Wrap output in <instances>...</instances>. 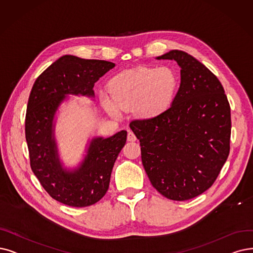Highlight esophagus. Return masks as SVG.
<instances>
[{
    "label": "esophagus",
    "instance_id": "34e87169",
    "mask_svg": "<svg viewBox=\"0 0 253 253\" xmlns=\"http://www.w3.org/2000/svg\"><path fill=\"white\" fill-rule=\"evenodd\" d=\"M136 140H137V138H136L135 134L129 130V132L127 133V141H130V142H134V141H136Z\"/></svg>",
    "mask_w": 253,
    "mask_h": 253
}]
</instances>
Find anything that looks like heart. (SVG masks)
Masks as SVG:
<instances>
[{"label": "heart", "mask_w": 253, "mask_h": 253, "mask_svg": "<svg viewBox=\"0 0 253 253\" xmlns=\"http://www.w3.org/2000/svg\"><path fill=\"white\" fill-rule=\"evenodd\" d=\"M178 79L167 66H139L115 76L110 82L111 95L103 92L100 102L111 115L134 107L141 118H153L169 108L175 96Z\"/></svg>", "instance_id": "obj_1"}]
</instances>
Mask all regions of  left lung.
Segmentation results:
<instances>
[{
    "mask_svg": "<svg viewBox=\"0 0 253 253\" xmlns=\"http://www.w3.org/2000/svg\"><path fill=\"white\" fill-rule=\"evenodd\" d=\"M157 59L177 62L178 91L163 113L129 127L151 185L166 198L188 200L214 184L227 160L230 107L220 81L194 57L172 49Z\"/></svg>",
    "mask_w": 253,
    "mask_h": 253,
    "instance_id": "8db88e82",
    "label": "left lung"
}]
</instances>
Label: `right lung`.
Returning a JSON list of instances; mask_svg holds the SVG:
<instances>
[{
  "instance_id": "add662e5",
  "label": "right lung",
  "mask_w": 253,
  "mask_h": 253,
  "mask_svg": "<svg viewBox=\"0 0 253 253\" xmlns=\"http://www.w3.org/2000/svg\"><path fill=\"white\" fill-rule=\"evenodd\" d=\"M114 66L105 60L62 56L36 79L29 96L25 125L32 171L50 197L69 207H88L104 197L126 130L108 138L93 137L82 162L70 169L60 160L56 113L68 95L93 98L94 84Z\"/></svg>"
}]
</instances>
